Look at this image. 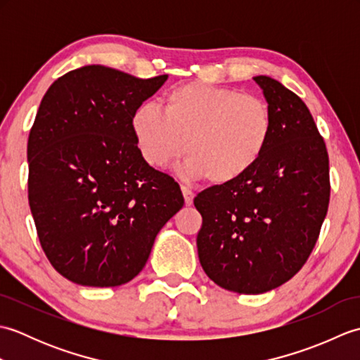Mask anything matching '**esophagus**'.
Returning <instances> with one entry per match:
<instances>
[{"mask_svg":"<svg viewBox=\"0 0 360 360\" xmlns=\"http://www.w3.org/2000/svg\"><path fill=\"white\" fill-rule=\"evenodd\" d=\"M181 190H182V195H184V201H186V204H187V205H192V204H193L195 193H193L192 190H190L188 187H186V186H182V187H181Z\"/></svg>","mask_w":360,"mask_h":360,"instance_id":"esophagus-1","label":"esophagus"}]
</instances>
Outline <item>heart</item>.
Wrapping results in <instances>:
<instances>
[{"label": "heart", "instance_id": "1", "mask_svg": "<svg viewBox=\"0 0 360 360\" xmlns=\"http://www.w3.org/2000/svg\"><path fill=\"white\" fill-rule=\"evenodd\" d=\"M272 112L263 98L202 82L167 91L162 108L143 102L131 131L145 162L164 168L186 151L179 173L215 186L240 181L262 160L272 137Z\"/></svg>", "mask_w": 360, "mask_h": 360}]
</instances>
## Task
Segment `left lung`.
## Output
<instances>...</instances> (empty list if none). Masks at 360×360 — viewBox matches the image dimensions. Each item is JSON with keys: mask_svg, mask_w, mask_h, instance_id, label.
<instances>
[{"mask_svg": "<svg viewBox=\"0 0 360 360\" xmlns=\"http://www.w3.org/2000/svg\"><path fill=\"white\" fill-rule=\"evenodd\" d=\"M274 120L262 160L240 181L202 190L198 257L207 277L238 294L290 280L316 246L330 202V167L308 106L280 82L255 75Z\"/></svg>", "mask_w": 360, "mask_h": 360, "instance_id": "1", "label": "left lung"}]
</instances>
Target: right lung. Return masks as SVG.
Instances as JSON below:
<instances>
[{
    "label": "right lung",
    "mask_w": 360,
    "mask_h": 360,
    "mask_svg": "<svg viewBox=\"0 0 360 360\" xmlns=\"http://www.w3.org/2000/svg\"><path fill=\"white\" fill-rule=\"evenodd\" d=\"M167 79L88 65L46 91L27 141L29 205L46 257L72 283L133 280L184 205L178 182L145 162L131 131L133 111Z\"/></svg>",
    "instance_id": "right-lung-1"
}]
</instances>
